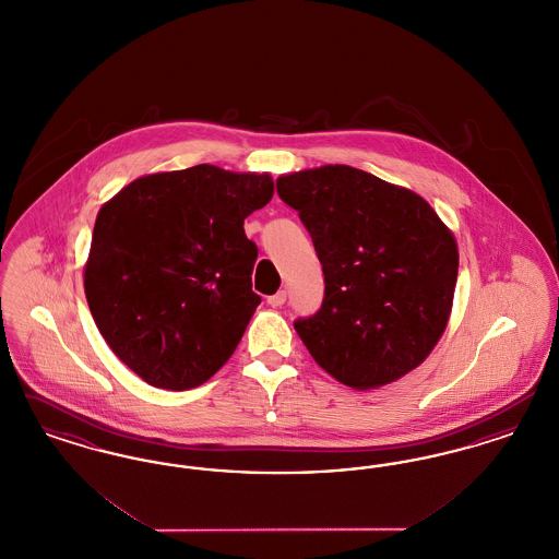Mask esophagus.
Masks as SVG:
<instances>
[{
	"label": "esophagus",
	"mask_w": 559,
	"mask_h": 559,
	"mask_svg": "<svg viewBox=\"0 0 559 559\" xmlns=\"http://www.w3.org/2000/svg\"><path fill=\"white\" fill-rule=\"evenodd\" d=\"M285 301H287V292L274 293V295L267 297V304H270L272 308H281Z\"/></svg>",
	"instance_id": "34e87169"
}]
</instances>
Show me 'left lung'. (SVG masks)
Masks as SVG:
<instances>
[{"label": "left lung", "mask_w": 559, "mask_h": 559, "mask_svg": "<svg viewBox=\"0 0 559 559\" xmlns=\"http://www.w3.org/2000/svg\"><path fill=\"white\" fill-rule=\"evenodd\" d=\"M276 190L322 264V306L295 320L319 367L354 390L417 369L451 319L459 270L451 228L417 192L349 165L285 174Z\"/></svg>", "instance_id": "1"}]
</instances>
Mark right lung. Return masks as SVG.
Here are the masks:
<instances>
[{
    "instance_id": "add662e5",
    "label": "right lung",
    "mask_w": 559,
    "mask_h": 559,
    "mask_svg": "<svg viewBox=\"0 0 559 559\" xmlns=\"http://www.w3.org/2000/svg\"><path fill=\"white\" fill-rule=\"evenodd\" d=\"M272 194L270 174L203 163L142 176L100 207L85 299L108 347L148 385L197 388L239 346L262 301L242 224Z\"/></svg>"
}]
</instances>
